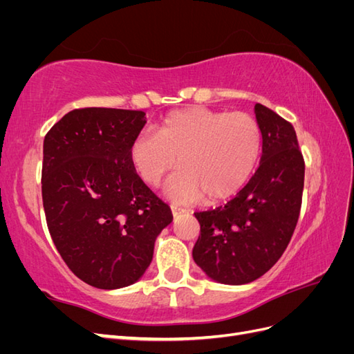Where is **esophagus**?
<instances>
[{
    "label": "esophagus",
    "instance_id": "34e87169",
    "mask_svg": "<svg viewBox=\"0 0 354 354\" xmlns=\"http://www.w3.org/2000/svg\"><path fill=\"white\" fill-rule=\"evenodd\" d=\"M171 212H173V216L176 217V216H178V214H183V212H186V209H185V208H181V207H178V205H176V203H173V205H171Z\"/></svg>",
    "mask_w": 354,
    "mask_h": 354
}]
</instances>
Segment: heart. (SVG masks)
Returning a JSON list of instances; mask_svg holds the SVG:
<instances>
[{
  "label": "heart",
  "instance_id": "b5f03b06",
  "mask_svg": "<svg viewBox=\"0 0 354 354\" xmlns=\"http://www.w3.org/2000/svg\"><path fill=\"white\" fill-rule=\"evenodd\" d=\"M261 153V130L246 112L190 108L169 113L159 133L145 128L130 146V160L145 183L156 186L177 165L169 181L174 199L224 201L246 185Z\"/></svg>",
  "mask_w": 354,
  "mask_h": 354
}]
</instances>
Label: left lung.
I'll return each mask as SVG.
<instances>
[{
	"mask_svg": "<svg viewBox=\"0 0 354 354\" xmlns=\"http://www.w3.org/2000/svg\"><path fill=\"white\" fill-rule=\"evenodd\" d=\"M263 137L259 169L226 205L195 212L201 233L194 260L211 279L243 285L270 270L285 252L299 217L304 158L291 122L255 104Z\"/></svg>",
	"mask_w": 354,
	"mask_h": 354,
	"instance_id": "8db88e82",
	"label": "left lung"
}]
</instances>
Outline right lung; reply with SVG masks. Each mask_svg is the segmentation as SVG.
Masks as SVG:
<instances>
[{
  "label": "right lung",
  "mask_w": 354,
  "mask_h": 354,
  "mask_svg": "<svg viewBox=\"0 0 354 354\" xmlns=\"http://www.w3.org/2000/svg\"><path fill=\"white\" fill-rule=\"evenodd\" d=\"M145 115L73 109L44 138L41 190L51 239L72 273L100 289L140 279L156 236L173 221L128 155Z\"/></svg>",
  "instance_id": "right-lung-1"
}]
</instances>
